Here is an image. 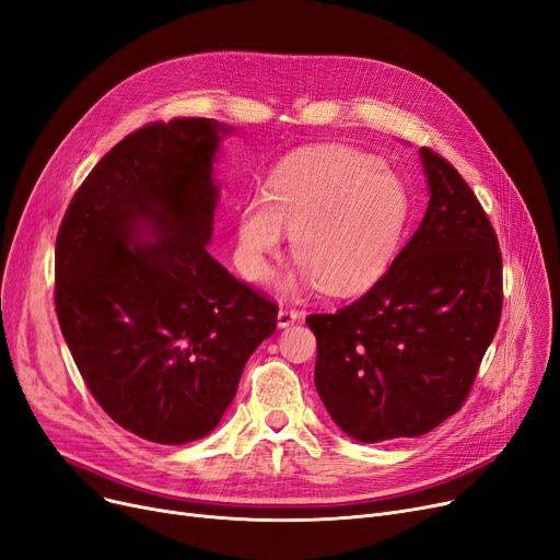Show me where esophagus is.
<instances>
[{
  "label": "esophagus",
  "mask_w": 560,
  "mask_h": 560,
  "mask_svg": "<svg viewBox=\"0 0 560 560\" xmlns=\"http://www.w3.org/2000/svg\"><path fill=\"white\" fill-rule=\"evenodd\" d=\"M300 318H302L300 311H295V308H281V311L277 313V325H279L281 329H285V327H290L293 323H298Z\"/></svg>",
  "instance_id": "1"
}]
</instances>
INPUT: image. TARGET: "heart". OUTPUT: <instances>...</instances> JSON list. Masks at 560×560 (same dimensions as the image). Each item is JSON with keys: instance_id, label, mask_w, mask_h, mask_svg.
I'll return each instance as SVG.
<instances>
[{"instance_id": "b5f03b06", "label": "heart", "mask_w": 560, "mask_h": 560, "mask_svg": "<svg viewBox=\"0 0 560 560\" xmlns=\"http://www.w3.org/2000/svg\"><path fill=\"white\" fill-rule=\"evenodd\" d=\"M407 217L405 183L375 158L348 145H315L281 162L265 197L242 206L235 265L249 283H265L285 232L300 260L285 288L323 285L329 295H357L386 272Z\"/></svg>"}]
</instances>
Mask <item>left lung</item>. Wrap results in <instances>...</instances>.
I'll return each mask as SVG.
<instances>
[{
    "label": "left lung",
    "instance_id": "left-lung-1",
    "mask_svg": "<svg viewBox=\"0 0 560 560\" xmlns=\"http://www.w3.org/2000/svg\"><path fill=\"white\" fill-rule=\"evenodd\" d=\"M428 210L386 275L354 304L308 315L315 388L361 444L421 436L467 400L501 320V252L453 164L419 151Z\"/></svg>",
    "mask_w": 560,
    "mask_h": 560
}]
</instances>
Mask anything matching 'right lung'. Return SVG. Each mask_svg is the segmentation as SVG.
I'll list each match as a JSON object with an SVG mask.
<instances>
[{"label": "right lung", "mask_w": 560, "mask_h": 560, "mask_svg": "<svg viewBox=\"0 0 560 560\" xmlns=\"http://www.w3.org/2000/svg\"><path fill=\"white\" fill-rule=\"evenodd\" d=\"M233 128L149 124L118 141L72 197L57 235L55 306L93 398L141 440L210 434L277 306L208 254Z\"/></svg>", "instance_id": "1"}]
</instances>
